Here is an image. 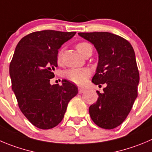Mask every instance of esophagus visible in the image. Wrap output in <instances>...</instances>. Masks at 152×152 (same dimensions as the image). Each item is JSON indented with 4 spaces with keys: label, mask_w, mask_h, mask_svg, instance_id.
I'll list each match as a JSON object with an SVG mask.
<instances>
[{
    "label": "esophagus",
    "mask_w": 152,
    "mask_h": 152,
    "mask_svg": "<svg viewBox=\"0 0 152 152\" xmlns=\"http://www.w3.org/2000/svg\"><path fill=\"white\" fill-rule=\"evenodd\" d=\"M86 91V89L83 88H79V94H82V93H84Z\"/></svg>",
    "instance_id": "obj_1"
}]
</instances>
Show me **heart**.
I'll return each instance as SVG.
<instances>
[{
	"mask_svg": "<svg viewBox=\"0 0 152 152\" xmlns=\"http://www.w3.org/2000/svg\"><path fill=\"white\" fill-rule=\"evenodd\" d=\"M92 48L91 45L87 42H81L76 45V49L81 55H84L85 52L89 49ZM58 61L60 63L62 60V51H59L57 56ZM90 76L89 69L86 68H79V69H69L65 73V77L69 81L76 83V85L82 86L85 84L88 78Z\"/></svg>",
	"mask_w": 152,
	"mask_h": 152,
	"instance_id": "1",
	"label": "heart"
}]
</instances>
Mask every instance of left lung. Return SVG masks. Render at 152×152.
Returning a JSON list of instances; mask_svg holds the SVG:
<instances>
[{
	"label": "left lung",
	"mask_w": 152,
	"mask_h": 152,
	"mask_svg": "<svg viewBox=\"0 0 152 152\" xmlns=\"http://www.w3.org/2000/svg\"><path fill=\"white\" fill-rule=\"evenodd\" d=\"M91 42L98 53V64L92 79L95 85L104 84L103 93L89 107L92 121L103 129H113L122 124L138 94L140 74L135 52L123 37L109 32L79 33Z\"/></svg>",
	"instance_id": "obj_1"
}]
</instances>
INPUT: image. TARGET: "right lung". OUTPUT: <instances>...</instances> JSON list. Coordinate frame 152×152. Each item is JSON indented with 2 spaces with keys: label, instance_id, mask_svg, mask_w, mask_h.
Instances as JSON below:
<instances>
[{
  "label": "right lung",
  "instance_id": "obj_1",
  "mask_svg": "<svg viewBox=\"0 0 152 152\" xmlns=\"http://www.w3.org/2000/svg\"><path fill=\"white\" fill-rule=\"evenodd\" d=\"M76 32L45 30L26 35L17 44L10 64L12 89L18 107L39 129H51L62 121L67 104L78 94L69 81L51 85L58 66V49Z\"/></svg>",
  "mask_w": 152,
  "mask_h": 152
}]
</instances>
